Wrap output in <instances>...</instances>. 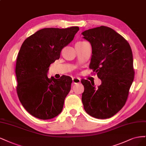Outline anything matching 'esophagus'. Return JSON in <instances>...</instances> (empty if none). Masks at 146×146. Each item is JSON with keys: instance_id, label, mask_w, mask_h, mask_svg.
Masks as SVG:
<instances>
[{"instance_id": "34e87169", "label": "esophagus", "mask_w": 146, "mask_h": 146, "mask_svg": "<svg viewBox=\"0 0 146 146\" xmlns=\"http://www.w3.org/2000/svg\"><path fill=\"white\" fill-rule=\"evenodd\" d=\"M72 80H73V82L74 84H79L80 83V82H81V79L78 78L74 77L72 78Z\"/></svg>"}]
</instances>
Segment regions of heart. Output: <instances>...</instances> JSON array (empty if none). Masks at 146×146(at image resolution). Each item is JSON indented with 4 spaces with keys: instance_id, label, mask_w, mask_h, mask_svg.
<instances>
[{
    "instance_id": "obj_1",
    "label": "heart",
    "mask_w": 146,
    "mask_h": 146,
    "mask_svg": "<svg viewBox=\"0 0 146 146\" xmlns=\"http://www.w3.org/2000/svg\"><path fill=\"white\" fill-rule=\"evenodd\" d=\"M81 42H82V41H81Z\"/></svg>"
}]
</instances>
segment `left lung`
<instances>
[{
	"label": "left lung",
	"mask_w": 146,
	"mask_h": 146,
	"mask_svg": "<svg viewBox=\"0 0 146 146\" xmlns=\"http://www.w3.org/2000/svg\"><path fill=\"white\" fill-rule=\"evenodd\" d=\"M90 42L92 55L89 67L97 73L101 84L82 79L84 108L98 119L109 118L125 105L135 72L133 54L129 42L111 28L101 26L82 33Z\"/></svg>",
	"instance_id": "8db88e82"
}]
</instances>
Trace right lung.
Segmentation results:
<instances>
[{"mask_svg":"<svg viewBox=\"0 0 146 146\" xmlns=\"http://www.w3.org/2000/svg\"><path fill=\"white\" fill-rule=\"evenodd\" d=\"M79 30L78 27L46 28L23 42L16 65L17 93L23 107L37 118H53L62 110L72 79L65 75L60 79L48 78L46 74L50 64L59 59L61 50Z\"/></svg>","mask_w":146,"mask_h":146,"instance_id":"1","label":"right lung"}]
</instances>
